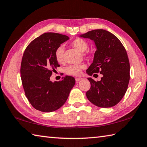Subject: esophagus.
Returning <instances> with one entry per match:
<instances>
[{
	"label": "esophagus",
	"mask_w": 147,
	"mask_h": 147,
	"mask_svg": "<svg viewBox=\"0 0 147 147\" xmlns=\"http://www.w3.org/2000/svg\"><path fill=\"white\" fill-rule=\"evenodd\" d=\"M82 80V78H75V80H76V82H78Z\"/></svg>",
	"instance_id": "esophagus-1"
}]
</instances>
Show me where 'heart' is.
<instances>
[{
    "label": "heart",
    "mask_w": 147,
    "mask_h": 147,
    "mask_svg": "<svg viewBox=\"0 0 147 147\" xmlns=\"http://www.w3.org/2000/svg\"><path fill=\"white\" fill-rule=\"evenodd\" d=\"M71 44L73 47L77 48L78 50L82 51V52H85L88 48L87 42L82 38H76L73 40ZM64 48L62 45H60L59 47H57L55 51V57L57 61L59 63L62 62L63 60H64ZM84 54L87 55V53L85 52ZM84 68L85 65L83 64L70 65L64 69V71L69 75L79 76L81 74L82 70Z\"/></svg>",
    "instance_id": "obj_1"
}]
</instances>
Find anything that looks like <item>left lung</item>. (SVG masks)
I'll return each instance as SVG.
<instances>
[{
	"mask_svg": "<svg viewBox=\"0 0 147 147\" xmlns=\"http://www.w3.org/2000/svg\"><path fill=\"white\" fill-rule=\"evenodd\" d=\"M80 37L93 40L97 48L87 73L102 75L97 82L88 78L91 87L87 97L98 107L115 106L125 95L130 79V64L124 47L115 36L103 29L89 31Z\"/></svg>",
	"mask_w": 147,
	"mask_h": 147,
	"instance_id": "obj_1",
	"label": "left lung"
}]
</instances>
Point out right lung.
Returning a JSON list of instances; mask_svg holds the SVG:
<instances>
[{"label":"right lung","mask_w":147,"mask_h":147,"mask_svg":"<svg viewBox=\"0 0 147 147\" xmlns=\"http://www.w3.org/2000/svg\"><path fill=\"white\" fill-rule=\"evenodd\" d=\"M69 39L58 33H44L27 46L23 55L20 68L22 85L28 101L37 110H58L64 105L75 84L74 78L69 76L59 82L50 80L52 72L60 66L55 51Z\"/></svg>","instance_id":"1"}]
</instances>
